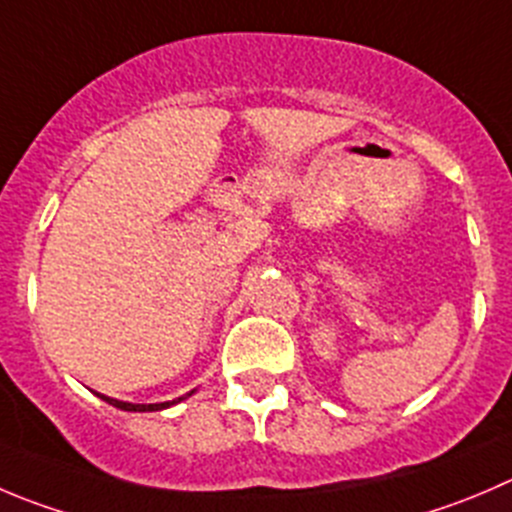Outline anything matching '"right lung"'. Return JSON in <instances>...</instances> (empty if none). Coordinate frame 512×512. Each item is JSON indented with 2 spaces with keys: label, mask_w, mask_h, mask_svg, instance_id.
Returning <instances> with one entry per match:
<instances>
[{
  "label": "right lung",
  "mask_w": 512,
  "mask_h": 512,
  "mask_svg": "<svg viewBox=\"0 0 512 512\" xmlns=\"http://www.w3.org/2000/svg\"><path fill=\"white\" fill-rule=\"evenodd\" d=\"M191 394L193 392H188L186 397H191ZM97 397L105 399L107 405H113V407H118V410H125V412H158V410H168V407L178 405V402H183V399H186V397H178V399H173V402H158V405H133V402L113 399V397H107V394H100V392H97Z\"/></svg>",
  "instance_id": "right-lung-1"
}]
</instances>
